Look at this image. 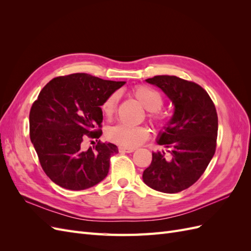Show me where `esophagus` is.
<instances>
[{"instance_id":"1","label":"esophagus","mask_w":251,"mask_h":251,"mask_svg":"<svg viewBox=\"0 0 251 251\" xmlns=\"http://www.w3.org/2000/svg\"><path fill=\"white\" fill-rule=\"evenodd\" d=\"M118 151H119V153H123V154H125V153H133L134 149H128V148L119 147V148H118Z\"/></svg>"}]
</instances>
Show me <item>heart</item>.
Listing matches in <instances>:
<instances>
[{
	"label": "heart",
	"instance_id": "heart-1",
	"mask_svg": "<svg viewBox=\"0 0 251 251\" xmlns=\"http://www.w3.org/2000/svg\"><path fill=\"white\" fill-rule=\"evenodd\" d=\"M133 95L144 109L148 110L147 117L150 123L159 131H164L169 126L170 121L168 116L160 111L164 102L161 93L151 87L137 86L133 90ZM118 100L119 94L117 92L110 94L103 100L100 108L105 117L111 118L114 115ZM107 138L120 147L133 149L150 138V130L144 126H132L119 124L108 128Z\"/></svg>",
	"mask_w": 251,
	"mask_h": 251
}]
</instances>
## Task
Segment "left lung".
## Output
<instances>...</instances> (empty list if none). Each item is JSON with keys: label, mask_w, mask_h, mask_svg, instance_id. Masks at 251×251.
<instances>
[{"label": "left lung", "mask_w": 251, "mask_h": 251, "mask_svg": "<svg viewBox=\"0 0 251 251\" xmlns=\"http://www.w3.org/2000/svg\"><path fill=\"white\" fill-rule=\"evenodd\" d=\"M146 80L169 96L175 113L158 140L168 149L169 155L164 151L153 153L142 178L155 191L179 193L199 180L215 155L217 110L206 91L194 81L170 75H158Z\"/></svg>", "instance_id": "8db88e82"}]
</instances>
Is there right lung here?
<instances>
[{"mask_svg": "<svg viewBox=\"0 0 251 251\" xmlns=\"http://www.w3.org/2000/svg\"><path fill=\"white\" fill-rule=\"evenodd\" d=\"M125 83L73 73L53 78L42 89L30 110L29 134L43 171L55 184L81 191L107 177L111 156L118 150L98 140L100 107ZM88 138L98 143L83 151L81 143Z\"/></svg>", "mask_w": 251, "mask_h": 251, "instance_id": "1", "label": "right lung"}]
</instances>
